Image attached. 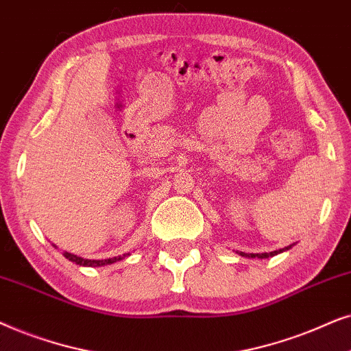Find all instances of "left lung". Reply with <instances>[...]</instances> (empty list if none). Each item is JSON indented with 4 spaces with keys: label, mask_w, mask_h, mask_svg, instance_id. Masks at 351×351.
<instances>
[{
    "label": "left lung",
    "mask_w": 351,
    "mask_h": 351,
    "mask_svg": "<svg viewBox=\"0 0 351 351\" xmlns=\"http://www.w3.org/2000/svg\"><path fill=\"white\" fill-rule=\"evenodd\" d=\"M289 249H292V245H287V247H284V249L269 252V254H245V252H237V254H239L241 256H245V258H269V256L282 254V252H286Z\"/></svg>",
    "instance_id": "1"
}]
</instances>
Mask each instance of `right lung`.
Returning <instances> with one entry per match:
<instances>
[{
	"label": "right lung",
	"mask_w": 351,
	"mask_h": 351,
	"mask_svg": "<svg viewBox=\"0 0 351 351\" xmlns=\"http://www.w3.org/2000/svg\"><path fill=\"white\" fill-rule=\"evenodd\" d=\"M130 254H123V255H119V256H114V258H107V260H88V258H82V256L78 255H73L70 254V252H64V256L70 261H73V263L80 265V266H104V265H112L115 263V261H120L123 258H127Z\"/></svg>",
	"instance_id": "obj_1"
}]
</instances>
